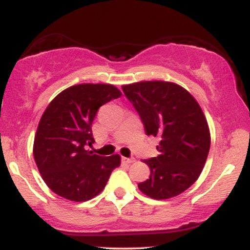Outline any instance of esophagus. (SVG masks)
Returning a JSON list of instances; mask_svg holds the SVG:
<instances>
[{
	"instance_id": "1",
	"label": "esophagus",
	"mask_w": 250,
	"mask_h": 250,
	"mask_svg": "<svg viewBox=\"0 0 250 250\" xmlns=\"http://www.w3.org/2000/svg\"><path fill=\"white\" fill-rule=\"evenodd\" d=\"M122 162L128 163V165H130V163L135 162V160H134V159H128V157H122Z\"/></svg>"
}]
</instances>
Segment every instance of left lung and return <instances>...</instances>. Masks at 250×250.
I'll return each instance as SVG.
<instances>
[{
	"label": "left lung",
	"mask_w": 250,
	"mask_h": 250,
	"mask_svg": "<svg viewBox=\"0 0 250 250\" xmlns=\"http://www.w3.org/2000/svg\"><path fill=\"white\" fill-rule=\"evenodd\" d=\"M147 135L160 139L159 156L145 160L150 176L139 183L155 200L177 196L199 179L210 148L205 114L193 95L173 82L142 81L122 85Z\"/></svg>",
	"instance_id": "1"
}]
</instances>
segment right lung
<instances>
[{
  "instance_id": "right-lung-1",
  "label": "right lung",
  "mask_w": 250,
  "mask_h": 250,
  "mask_svg": "<svg viewBox=\"0 0 250 250\" xmlns=\"http://www.w3.org/2000/svg\"><path fill=\"white\" fill-rule=\"evenodd\" d=\"M121 95L113 84L82 83L64 89L49 103L37 127L33 153L54 193L84 202L104 189L121 157L100 156L87 147L95 142L91 125L99 108Z\"/></svg>"
}]
</instances>
